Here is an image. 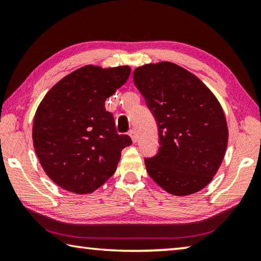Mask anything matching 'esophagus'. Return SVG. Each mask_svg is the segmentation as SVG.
<instances>
[{
  "label": "esophagus",
  "mask_w": 261,
  "mask_h": 261,
  "mask_svg": "<svg viewBox=\"0 0 261 261\" xmlns=\"http://www.w3.org/2000/svg\"><path fill=\"white\" fill-rule=\"evenodd\" d=\"M129 135L131 137L132 141H134V143H137V140H138V134H137V131L135 129H132V130H130Z\"/></svg>",
  "instance_id": "34e87169"
}]
</instances>
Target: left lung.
Returning a JSON list of instances; mask_svg holds the SVG:
<instances>
[{
	"label": "left lung",
	"mask_w": 261,
	"mask_h": 261,
	"mask_svg": "<svg viewBox=\"0 0 261 261\" xmlns=\"http://www.w3.org/2000/svg\"><path fill=\"white\" fill-rule=\"evenodd\" d=\"M134 82L159 131L158 153L145 159L148 175L175 196L200 191L227 148V122L218 99L199 78L170 62L137 68Z\"/></svg>",
	"instance_id": "1"
}]
</instances>
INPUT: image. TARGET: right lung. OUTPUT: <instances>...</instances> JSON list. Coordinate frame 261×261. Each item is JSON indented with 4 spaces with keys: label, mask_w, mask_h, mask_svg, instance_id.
Returning <instances> with one entry per match:
<instances>
[{
    "label": "right lung",
    "mask_w": 261,
    "mask_h": 261,
    "mask_svg": "<svg viewBox=\"0 0 261 261\" xmlns=\"http://www.w3.org/2000/svg\"><path fill=\"white\" fill-rule=\"evenodd\" d=\"M129 67L85 65L53 86L39 105L33 144L43 170L70 192L91 193L112 177L127 135H118L105 101L126 83Z\"/></svg>",
    "instance_id": "right-lung-1"
}]
</instances>
